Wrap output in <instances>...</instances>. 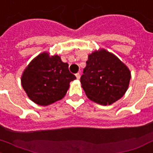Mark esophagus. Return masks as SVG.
<instances>
[{"label": "esophagus", "mask_w": 153, "mask_h": 153, "mask_svg": "<svg viewBox=\"0 0 153 153\" xmlns=\"http://www.w3.org/2000/svg\"><path fill=\"white\" fill-rule=\"evenodd\" d=\"M75 76H76V78H77V79H80V76H81L80 73H77V74H75Z\"/></svg>", "instance_id": "esophagus-1"}]
</instances>
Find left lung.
<instances>
[{
    "label": "left lung",
    "mask_w": 153,
    "mask_h": 153,
    "mask_svg": "<svg viewBox=\"0 0 153 153\" xmlns=\"http://www.w3.org/2000/svg\"><path fill=\"white\" fill-rule=\"evenodd\" d=\"M130 77L128 68L118 57L100 49L89 55L80 82L89 99L107 105L125 94Z\"/></svg>",
    "instance_id": "8db88e82"
}]
</instances>
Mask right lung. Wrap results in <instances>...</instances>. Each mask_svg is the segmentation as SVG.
<instances>
[{
    "label": "right lung",
    "instance_id": "right-lung-1",
    "mask_svg": "<svg viewBox=\"0 0 153 153\" xmlns=\"http://www.w3.org/2000/svg\"><path fill=\"white\" fill-rule=\"evenodd\" d=\"M76 79L70 72L68 64L59 56L41 53L25 69L21 82L32 101L46 106L65 96L70 82Z\"/></svg>",
    "mask_w": 153,
    "mask_h": 153
}]
</instances>
